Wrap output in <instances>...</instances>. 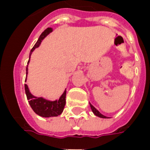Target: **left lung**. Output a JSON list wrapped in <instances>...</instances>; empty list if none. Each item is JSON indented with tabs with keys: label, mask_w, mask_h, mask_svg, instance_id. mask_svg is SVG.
Masks as SVG:
<instances>
[{
	"label": "left lung",
	"mask_w": 150,
	"mask_h": 150,
	"mask_svg": "<svg viewBox=\"0 0 150 150\" xmlns=\"http://www.w3.org/2000/svg\"><path fill=\"white\" fill-rule=\"evenodd\" d=\"M89 105H90V107H91V110H92V111L93 112V114L96 115V116L99 117H101V118H110V117H106L104 116L103 114H102L101 113H100V111H99L98 110H96L95 107L93 106V105L89 103Z\"/></svg>",
	"instance_id": "8db88e82"
}]
</instances>
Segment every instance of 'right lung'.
<instances>
[{"instance_id":"right-lung-1","label":"right lung","mask_w":150,"mask_h":150,"mask_svg":"<svg viewBox=\"0 0 150 150\" xmlns=\"http://www.w3.org/2000/svg\"><path fill=\"white\" fill-rule=\"evenodd\" d=\"M53 32L52 28H47L42 33L38 40L34 45L33 49L29 53V59L28 61V64L26 66V77H25V81H27V75H28V65H29V61H30V57L32 55V53L34 51L36 48L39 47L40 45L41 42L47 36L48 34ZM25 91L26 94L27 100L29 101V103L32 109L33 110V111L36 114H38L39 116L43 117H57L63 112L64 107L65 106V97H66V89L62 93L60 98L58 100H50L43 98V96H36L31 93V92L29 91V89L26 84H25Z\"/></svg>"}]
</instances>
